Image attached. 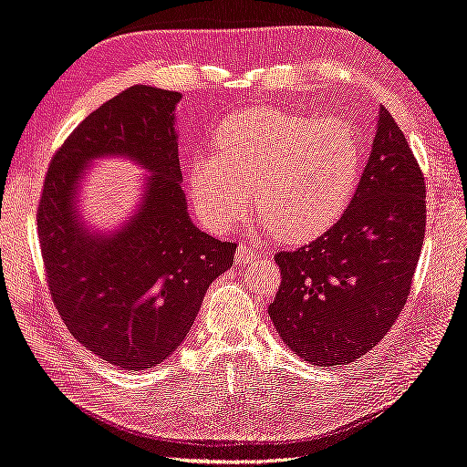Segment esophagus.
Here are the masks:
<instances>
[{
  "label": "esophagus",
  "mask_w": 467,
  "mask_h": 467,
  "mask_svg": "<svg viewBox=\"0 0 467 467\" xmlns=\"http://www.w3.org/2000/svg\"><path fill=\"white\" fill-rule=\"evenodd\" d=\"M256 258H258V254L253 251L251 246L241 244V246H238L236 254H234V265L236 266H246L248 263H253V260H256Z\"/></svg>",
  "instance_id": "1"
}]
</instances>
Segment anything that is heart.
<instances>
[{
    "instance_id": "1",
    "label": "heart",
    "mask_w": 467,
    "mask_h": 467,
    "mask_svg": "<svg viewBox=\"0 0 467 467\" xmlns=\"http://www.w3.org/2000/svg\"><path fill=\"white\" fill-rule=\"evenodd\" d=\"M216 149L187 169L194 209L216 233L234 229L256 201L280 241L308 243L340 219L360 175V140L336 117L238 111L219 125Z\"/></svg>"
}]
</instances>
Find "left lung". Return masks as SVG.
I'll return each mask as SVG.
<instances>
[{
    "instance_id": "left-lung-1",
    "label": "left lung",
    "mask_w": 467,
    "mask_h": 467,
    "mask_svg": "<svg viewBox=\"0 0 467 467\" xmlns=\"http://www.w3.org/2000/svg\"><path fill=\"white\" fill-rule=\"evenodd\" d=\"M424 233V177L380 107L350 207L317 241L275 256L283 283L268 314L283 342L314 366L374 348L406 305Z\"/></svg>"
}]
</instances>
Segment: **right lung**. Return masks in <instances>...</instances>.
Listing matches in <instances>:
<instances>
[{
    "mask_svg": "<svg viewBox=\"0 0 467 467\" xmlns=\"http://www.w3.org/2000/svg\"><path fill=\"white\" fill-rule=\"evenodd\" d=\"M181 93L133 85L75 129L47 171L37 211L51 298L75 340L121 370L153 368L191 330L236 244L202 233L181 189ZM145 168L140 204L113 232L80 213L86 171L99 158Z\"/></svg>",
    "mask_w": 467,
    "mask_h": 467,
    "instance_id": "right-lung-1",
    "label": "right lung"
}]
</instances>
